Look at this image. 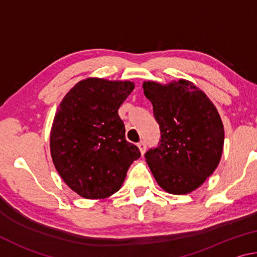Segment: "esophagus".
<instances>
[{
  "instance_id": "esophagus-1",
  "label": "esophagus",
  "mask_w": 257,
  "mask_h": 257,
  "mask_svg": "<svg viewBox=\"0 0 257 257\" xmlns=\"http://www.w3.org/2000/svg\"><path fill=\"white\" fill-rule=\"evenodd\" d=\"M138 149H139V151H141L142 154H144L145 151H146V143L144 141L139 142L138 143Z\"/></svg>"
}]
</instances>
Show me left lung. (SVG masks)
<instances>
[{
  "mask_svg": "<svg viewBox=\"0 0 257 257\" xmlns=\"http://www.w3.org/2000/svg\"><path fill=\"white\" fill-rule=\"evenodd\" d=\"M160 125L159 144L145 153L162 188L188 194L215 170L222 155L224 130L215 106L201 89L180 79L169 85H143Z\"/></svg>",
  "mask_w": 257,
  "mask_h": 257,
  "instance_id": "left-lung-1",
  "label": "left lung"
}]
</instances>
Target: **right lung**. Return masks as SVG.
<instances>
[{"label":"right lung","mask_w":257,"mask_h":257,"mask_svg":"<svg viewBox=\"0 0 257 257\" xmlns=\"http://www.w3.org/2000/svg\"><path fill=\"white\" fill-rule=\"evenodd\" d=\"M132 81L88 78L64 96L51 130V155L64 182L78 195L105 198L122 186L141 152L125 141L118 110Z\"/></svg>","instance_id":"right-lung-1"}]
</instances>
